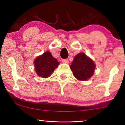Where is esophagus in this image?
<instances>
[{
  "instance_id": "esophagus-1",
  "label": "esophagus",
  "mask_w": 125,
  "mask_h": 125,
  "mask_svg": "<svg viewBox=\"0 0 125 125\" xmlns=\"http://www.w3.org/2000/svg\"><path fill=\"white\" fill-rule=\"evenodd\" d=\"M62 62L63 63H65V64H68V63L69 62V61H68V60L67 59H62Z\"/></svg>"
}]
</instances>
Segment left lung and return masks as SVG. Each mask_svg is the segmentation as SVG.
I'll use <instances>...</instances> for the list:
<instances>
[{"label":"left lung","instance_id":"8db88e82","mask_svg":"<svg viewBox=\"0 0 125 125\" xmlns=\"http://www.w3.org/2000/svg\"><path fill=\"white\" fill-rule=\"evenodd\" d=\"M71 69L76 78L85 81L93 75L95 65L93 61L83 53H80L75 56Z\"/></svg>","mask_w":125,"mask_h":125}]
</instances>
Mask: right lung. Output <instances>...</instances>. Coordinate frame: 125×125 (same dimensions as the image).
Wrapping results in <instances>:
<instances>
[{
	"label": "right lung",
	"instance_id": "1",
	"mask_svg": "<svg viewBox=\"0 0 125 125\" xmlns=\"http://www.w3.org/2000/svg\"><path fill=\"white\" fill-rule=\"evenodd\" d=\"M36 72L39 76L47 78L53 72L59 62L48 51L39 56L34 61Z\"/></svg>",
	"mask_w": 125,
	"mask_h": 125
}]
</instances>
